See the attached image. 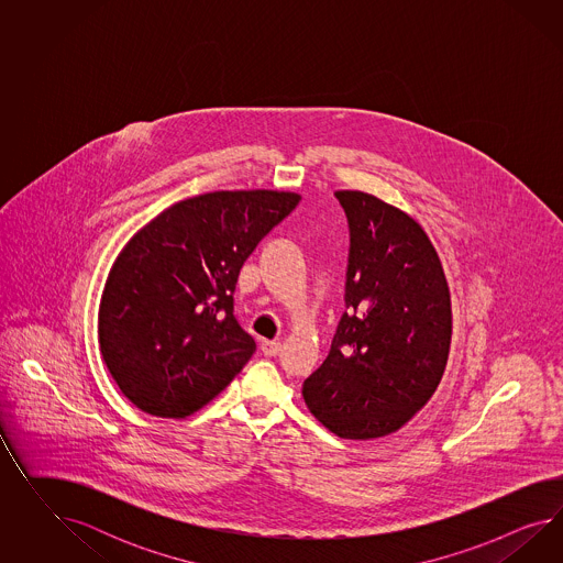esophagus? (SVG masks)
I'll return each instance as SVG.
<instances>
[{
    "mask_svg": "<svg viewBox=\"0 0 563 563\" xmlns=\"http://www.w3.org/2000/svg\"><path fill=\"white\" fill-rule=\"evenodd\" d=\"M262 353L266 357H276L280 353V342L276 341H262Z\"/></svg>",
    "mask_w": 563,
    "mask_h": 563,
    "instance_id": "esophagus-1",
    "label": "esophagus"
}]
</instances>
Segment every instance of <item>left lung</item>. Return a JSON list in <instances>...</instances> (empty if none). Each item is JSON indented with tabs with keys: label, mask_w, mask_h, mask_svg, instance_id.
Wrapping results in <instances>:
<instances>
[{
	"label": "left lung",
	"mask_w": 563,
	"mask_h": 563,
	"mask_svg": "<svg viewBox=\"0 0 563 563\" xmlns=\"http://www.w3.org/2000/svg\"><path fill=\"white\" fill-rule=\"evenodd\" d=\"M351 250L332 349L303 382L309 412L344 440L407 426L442 382L452 303L442 260L423 227L377 196L339 189Z\"/></svg>",
	"instance_id": "obj_1"
}]
</instances>
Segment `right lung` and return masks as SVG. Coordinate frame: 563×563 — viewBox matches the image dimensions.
Here are the masks:
<instances>
[{
  "label": "right lung",
  "mask_w": 563,
  "mask_h": 563,
  "mask_svg": "<svg viewBox=\"0 0 563 563\" xmlns=\"http://www.w3.org/2000/svg\"><path fill=\"white\" fill-rule=\"evenodd\" d=\"M301 196L210 191L165 208L115 257L99 306L102 361L137 409L186 419L256 351L233 316L243 262Z\"/></svg>",
  "instance_id": "obj_1"
}]
</instances>
